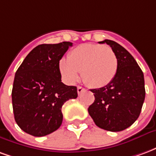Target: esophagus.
I'll list each match as a JSON object with an SVG mask.
<instances>
[{
    "instance_id": "1",
    "label": "esophagus",
    "mask_w": 156,
    "mask_h": 156,
    "mask_svg": "<svg viewBox=\"0 0 156 156\" xmlns=\"http://www.w3.org/2000/svg\"><path fill=\"white\" fill-rule=\"evenodd\" d=\"M85 89L83 87H80V86H78V94H80L81 93H83V92L84 91Z\"/></svg>"
}]
</instances>
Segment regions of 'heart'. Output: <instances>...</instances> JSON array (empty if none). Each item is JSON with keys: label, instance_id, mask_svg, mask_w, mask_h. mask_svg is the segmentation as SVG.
<instances>
[{"label": "heart", "instance_id": "b5f03b06", "mask_svg": "<svg viewBox=\"0 0 156 156\" xmlns=\"http://www.w3.org/2000/svg\"><path fill=\"white\" fill-rule=\"evenodd\" d=\"M118 69V58L108 45L84 43L74 48L68 53V58L58 62V70L62 79L68 84L82 77L88 85L101 88L115 78Z\"/></svg>", "mask_w": 156, "mask_h": 156}]
</instances>
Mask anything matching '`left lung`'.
<instances>
[{
	"mask_svg": "<svg viewBox=\"0 0 156 156\" xmlns=\"http://www.w3.org/2000/svg\"><path fill=\"white\" fill-rule=\"evenodd\" d=\"M118 58L115 78L103 88H94V102L88 114L95 124L112 132L122 131L134 124L141 112L145 97L143 72L129 51L121 45L106 39Z\"/></svg>",
	"mask_w": 156,
	"mask_h": 156,
	"instance_id": "8db88e82",
	"label": "left lung"
}]
</instances>
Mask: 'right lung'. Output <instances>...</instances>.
<instances>
[{
	"mask_svg": "<svg viewBox=\"0 0 156 156\" xmlns=\"http://www.w3.org/2000/svg\"><path fill=\"white\" fill-rule=\"evenodd\" d=\"M73 43L41 44L26 57L15 74L12 92L16 124L27 134L41 137L57 130L62 107L78 97L77 87L62 83L58 62Z\"/></svg>",
	"mask_w": 156,
	"mask_h": 156,
	"instance_id": "right-lung-1",
	"label": "right lung"
}]
</instances>
